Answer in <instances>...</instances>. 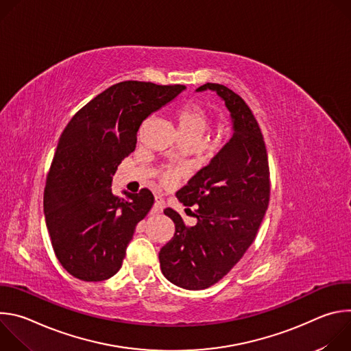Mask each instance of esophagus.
I'll return each mask as SVG.
<instances>
[{"instance_id":"obj_1","label":"esophagus","mask_w":351,"mask_h":351,"mask_svg":"<svg viewBox=\"0 0 351 351\" xmlns=\"http://www.w3.org/2000/svg\"><path fill=\"white\" fill-rule=\"evenodd\" d=\"M162 208H164V198L160 197V195H156V203H154V207L152 210V214L161 213Z\"/></svg>"}]
</instances>
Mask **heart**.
Here are the masks:
<instances>
[{
    "mask_svg": "<svg viewBox=\"0 0 351 351\" xmlns=\"http://www.w3.org/2000/svg\"><path fill=\"white\" fill-rule=\"evenodd\" d=\"M175 121L183 140H190L194 143L202 138L211 122L207 110L197 103H187L179 107L175 112ZM182 175L183 171L179 168H167L161 172L160 180L164 184H171Z\"/></svg>",
    "mask_w": 351,
    "mask_h": 351,
    "instance_id": "heart-1",
    "label": "heart"
}]
</instances>
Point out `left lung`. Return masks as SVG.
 Segmentation results:
<instances>
[{
    "mask_svg": "<svg viewBox=\"0 0 351 351\" xmlns=\"http://www.w3.org/2000/svg\"><path fill=\"white\" fill-rule=\"evenodd\" d=\"M207 88L230 112L232 138L176 193L183 206H197V223L186 226L175 210H164L175 234L160 252L161 271L187 290L215 285L240 261L256 239L271 193L267 147L252 110L226 86L206 83L197 91Z\"/></svg>",
    "mask_w": 351,
    "mask_h": 351,
    "instance_id": "8db88e82",
    "label": "left lung"
}]
</instances>
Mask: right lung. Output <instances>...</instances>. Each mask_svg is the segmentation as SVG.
I'll return each instance as SVG.
<instances>
[{
  "instance_id": "add662e5",
  "label": "right lung",
  "mask_w": 351,
  "mask_h": 351,
  "mask_svg": "<svg viewBox=\"0 0 351 351\" xmlns=\"http://www.w3.org/2000/svg\"><path fill=\"white\" fill-rule=\"evenodd\" d=\"M186 87L126 80L94 97L64 129L44 189V215L61 265L84 282L114 276L136 225L154 204L148 189L112 194L118 165L141 122Z\"/></svg>"
}]
</instances>
